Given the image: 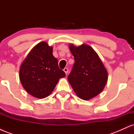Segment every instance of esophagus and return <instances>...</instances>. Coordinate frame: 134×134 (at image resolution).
Returning a JSON list of instances; mask_svg holds the SVG:
<instances>
[{
	"mask_svg": "<svg viewBox=\"0 0 134 134\" xmlns=\"http://www.w3.org/2000/svg\"><path fill=\"white\" fill-rule=\"evenodd\" d=\"M64 71L65 73V74L67 75V73H68V72H69V69H67V68H64Z\"/></svg>",
	"mask_w": 134,
	"mask_h": 134,
	"instance_id": "esophagus-1",
	"label": "esophagus"
}]
</instances>
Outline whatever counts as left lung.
Segmentation results:
<instances>
[{"mask_svg": "<svg viewBox=\"0 0 134 134\" xmlns=\"http://www.w3.org/2000/svg\"><path fill=\"white\" fill-rule=\"evenodd\" d=\"M69 48L75 63L67 79L77 96L88 100L103 90L108 81L107 70L90 46L70 44Z\"/></svg>", "mask_w": 134, "mask_h": 134, "instance_id": "left-lung-1", "label": "left lung"}]
</instances>
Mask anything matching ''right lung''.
Here are the masks:
<instances>
[{
  "mask_svg": "<svg viewBox=\"0 0 134 134\" xmlns=\"http://www.w3.org/2000/svg\"><path fill=\"white\" fill-rule=\"evenodd\" d=\"M53 48L40 42L31 50L21 64L19 79L23 87L35 98H44L52 93L59 79L65 76L53 57Z\"/></svg>",
  "mask_w": 134,
  "mask_h": 134,
  "instance_id": "1",
  "label": "right lung"
}]
</instances>
